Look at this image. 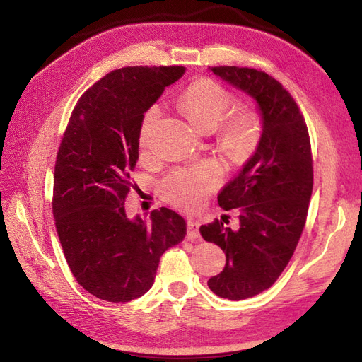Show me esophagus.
<instances>
[{"mask_svg":"<svg viewBox=\"0 0 362 362\" xmlns=\"http://www.w3.org/2000/svg\"><path fill=\"white\" fill-rule=\"evenodd\" d=\"M199 222L198 221H194V218H189V222H187V235H189V238L190 240H196V238H199L201 235H199Z\"/></svg>","mask_w":362,"mask_h":362,"instance_id":"esophagus-1","label":"esophagus"}]
</instances>
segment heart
<instances>
[{
    "instance_id": "b5f03b06",
    "label": "heart",
    "mask_w": 362,
    "mask_h": 362,
    "mask_svg": "<svg viewBox=\"0 0 362 362\" xmlns=\"http://www.w3.org/2000/svg\"><path fill=\"white\" fill-rule=\"evenodd\" d=\"M182 112L201 131H211L222 122L235 104V96L211 80H198L184 90L180 100ZM160 117V107L152 105L144 116L140 129V145L146 146L152 127ZM261 137V119L254 110H242L225 120L218 141L233 157L242 158L250 154ZM222 170L208 161L194 169L177 170L161 181L164 198L180 206L199 208L221 184Z\"/></svg>"
}]
</instances>
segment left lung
Here are the masks:
<instances>
[{
	"label": "left lung",
	"mask_w": 362,
	"mask_h": 362,
	"mask_svg": "<svg viewBox=\"0 0 362 362\" xmlns=\"http://www.w3.org/2000/svg\"><path fill=\"white\" fill-rule=\"evenodd\" d=\"M210 71L249 95L262 122L255 152L217 196L223 210H238V229L218 221L199 228L226 255L208 287L218 298L243 300L270 288L298 246L313 193L311 144L298 104L279 81L250 68Z\"/></svg>",
	"instance_id": "1"
}]
</instances>
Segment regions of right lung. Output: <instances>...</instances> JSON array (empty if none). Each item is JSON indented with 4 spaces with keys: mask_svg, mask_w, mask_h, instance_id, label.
<instances>
[{
    "mask_svg": "<svg viewBox=\"0 0 362 362\" xmlns=\"http://www.w3.org/2000/svg\"><path fill=\"white\" fill-rule=\"evenodd\" d=\"M182 66L116 69L72 110L54 170L52 214L64 258L80 286L107 302H129L154 284L164 250L181 243L185 221L161 206L146 223L128 218L144 115Z\"/></svg>",
    "mask_w": 362,
    "mask_h": 362,
    "instance_id": "1",
    "label": "right lung"
}]
</instances>
